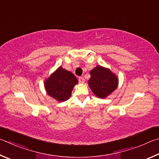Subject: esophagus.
Here are the masks:
<instances>
[{"label":"esophagus","instance_id":"esophagus-1","mask_svg":"<svg viewBox=\"0 0 159 159\" xmlns=\"http://www.w3.org/2000/svg\"><path fill=\"white\" fill-rule=\"evenodd\" d=\"M79 82L80 84H83V83H84V79L83 77H79Z\"/></svg>","mask_w":159,"mask_h":159}]
</instances>
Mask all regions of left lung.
Segmentation results:
<instances>
[{
	"instance_id": "left-lung-1",
	"label": "left lung",
	"mask_w": 159,
	"mask_h": 159,
	"mask_svg": "<svg viewBox=\"0 0 159 159\" xmlns=\"http://www.w3.org/2000/svg\"><path fill=\"white\" fill-rule=\"evenodd\" d=\"M90 75L88 84L93 93L99 98H106L118 87V77L109 68L97 66L90 71Z\"/></svg>"
}]
</instances>
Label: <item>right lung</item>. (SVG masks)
Instances as JSON below:
<instances>
[{"mask_svg": "<svg viewBox=\"0 0 159 159\" xmlns=\"http://www.w3.org/2000/svg\"><path fill=\"white\" fill-rule=\"evenodd\" d=\"M77 84V77L71 72L60 66L44 80V85L49 96L58 102H63L70 98Z\"/></svg>", "mask_w": 159, "mask_h": 159, "instance_id": "1", "label": "right lung"}]
</instances>
